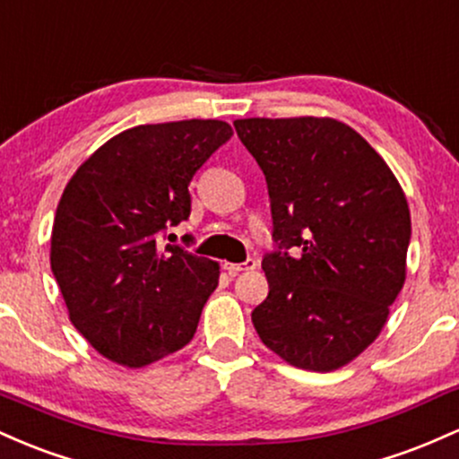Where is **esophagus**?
Returning a JSON list of instances; mask_svg holds the SVG:
<instances>
[{
	"label": "esophagus",
	"instance_id": "obj_1",
	"mask_svg": "<svg viewBox=\"0 0 459 459\" xmlns=\"http://www.w3.org/2000/svg\"><path fill=\"white\" fill-rule=\"evenodd\" d=\"M256 267V261L255 259H247L244 263H224V270L230 273V276H237V273L241 272H250Z\"/></svg>",
	"mask_w": 459,
	"mask_h": 459
}]
</instances>
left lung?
<instances>
[{
  "mask_svg": "<svg viewBox=\"0 0 459 459\" xmlns=\"http://www.w3.org/2000/svg\"><path fill=\"white\" fill-rule=\"evenodd\" d=\"M261 166L276 250L270 293L252 310L261 341L289 365L334 371L377 339L402 291L410 209L373 146L334 118H241Z\"/></svg>",
  "mask_w": 459,
  "mask_h": 459,
  "instance_id": "1",
  "label": "left lung"
}]
</instances>
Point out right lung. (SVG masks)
<instances>
[{
    "mask_svg": "<svg viewBox=\"0 0 459 459\" xmlns=\"http://www.w3.org/2000/svg\"><path fill=\"white\" fill-rule=\"evenodd\" d=\"M230 135L224 120L140 125L105 142L65 187L51 272L73 325L109 360L146 367L192 341L220 265L160 239L189 218V181Z\"/></svg>",
    "mask_w": 459,
    "mask_h": 459,
    "instance_id": "obj_1",
    "label": "right lung"
}]
</instances>
